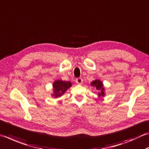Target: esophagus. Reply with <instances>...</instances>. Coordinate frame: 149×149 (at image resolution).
Wrapping results in <instances>:
<instances>
[{
  "label": "esophagus",
  "mask_w": 149,
  "mask_h": 149,
  "mask_svg": "<svg viewBox=\"0 0 149 149\" xmlns=\"http://www.w3.org/2000/svg\"><path fill=\"white\" fill-rule=\"evenodd\" d=\"M75 82L77 84H83V79L82 78H77L76 79V80H75Z\"/></svg>",
  "instance_id": "esophagus-1"
}]
</instances>
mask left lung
I'll list each match as a JSON object with an SVG mask.
<instances>
[{
  "label": "left lung",
  "instance_id": "left-lung-1",
  "mask_svg": "<svg viewBox=\"0 0 149 149\" xmlns=\"http://www.w3.org/2000/svg\"><path fill=\"white\" fill-rule=\"evenodd\" d=\"M90 85L97 90L98 97H104L106 95V89L104 88L103 82L100 79H95L90 83Z\"/></svg>",
  "mask_w": 149,
  "mask_h": 149
}]
</instances>
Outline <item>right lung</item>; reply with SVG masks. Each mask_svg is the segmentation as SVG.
Wrapping results in <instances>:
<instances>
[{
	"label": "right lung",
	"instance_id": "add662e5",
	"mask_svg": "<svg viewBox=\"0 0 149 149\" xmlns=\"http://www.w3.org/2000/svg\"><path fill=\"white\" fill-rule=\"evenodd\" d=\"M70 81H65L61 79L55 80L52 84V97L58 98L65 94V93L72 86Z\"/></svg>",
	"mask_w": 149,
	"mask_h": 149
}]
</instances>
